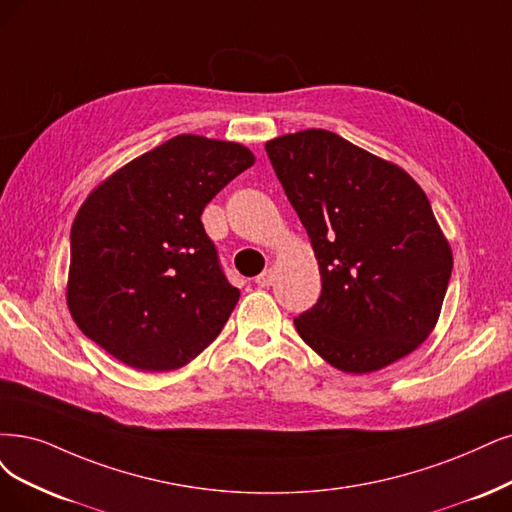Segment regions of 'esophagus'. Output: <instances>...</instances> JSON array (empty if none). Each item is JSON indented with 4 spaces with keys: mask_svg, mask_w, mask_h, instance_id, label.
<instances>
[{
    "mask_svg": "<svg viewBox=\"0 0 512 512\" xmlns=\"http://www.w3.org/2000/svg\"><path fill=\"white\" fill-rule=\"evenodd\" d=\"M255 282H257V287H270L272 282H274V272L272 270H266V272H261L257 278H255Z\"/></svg>",
    "mask_w": 512,
    "mask_h": 512,
    "instance_id": "34e87169",
    "label": "esophagus"
}]
</instances>
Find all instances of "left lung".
I'll return each instance as SVG.
<instances>
[{"mask_svg":"<svg viewBox=\"0 0 512 512\" xmlns=\"http://www.w3.org/2000/svg\"><path fill=\"white\" fill-rule=\"evenodd\" d=\"M304 223L323 291L299 337L344 373L411 354L437 325L453 255L424 189L401 166L323 128L266 143Z\"/></svg>","mask_w":512,"mask_h":512,"instance_id":"1","label":"left lung"}]
</instances>
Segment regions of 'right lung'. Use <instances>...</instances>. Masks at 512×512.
Returning a JSON list of instances; mask_svg holds the SVG:
<instances>
[{"instance_id":"add662e5","label":"right lung","mask_w":512,"mask_h":512,"mask_svg":"<svg viewBox=\"0 0 512 512\" xmlns=\"http://www.w3.org/2000/svg\"><path fill=\"white\" fill-rule=\"evenodd\" d=\"M253 164L240 143L179 135L92 189L71 225L67 280L86 337L139 371H175L213 342L240 291L200 215Z\"/></svg>"}]
</instances>
